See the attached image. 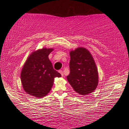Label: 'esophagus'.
<instances>
[{"label":"esophagus","mask_w":129,"mask_h":129,"mask_svg":"<svg viewBox=\"0 0 129 129\" xmlns=\"http://www.w3.org/2000/svg\"><path fill=\"white\" fill-rule=\"evenodd\" d=\"M59 72L60 73H61V74L62 75V76H63V71H62V70H59Z\"/></svg>","instance_id":"1"}]
</instances>
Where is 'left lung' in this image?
Wrapping results in <instances>:
<instances>
[{"instance_id": "left-lung-1", "label": "left lung", "mask_w": 129, "mask_h": 129, "mask_svg": "<svg viewBox=\"0 0 129 129\" xmlns=\"http://www.w3.org/2000/svg\"><path fill=\"white\" fill-rule=\"evenodd\" d=\"M70 73L67 80L81 95L93 92L98 84V72L93 56L86 48H78L70 52Z\"/></svg>"}]
</instances>
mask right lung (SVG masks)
Segmentation results:
<instances>
[{"mask_svg":"<svg viewBox=\"0 0 129 129\" xmlns=\"http://www.w3.org/2000/svg\"><path fill=\"white\" fill-rule=\"evenodd\" d=\"M53 49L43 48L34 52L24 63L21 73L22 87L27 93L33 96L43 98L52 87L55 77L61 74L53 69L49 59Z\"/></svg>","mask_w":129,"mask_h":129,"instance_id":"1","label":"right lung"}]
</instances>
